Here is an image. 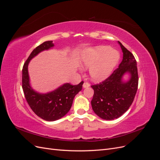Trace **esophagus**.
I'll list each match as a JSON object with an SVG mask.
<instances>
[{"label":"esophagus","instance_id":"1","mask_svg":"<svg viewBox=\"0 0 160 160\" xmlns=\"http://www.w3.org/2000/svg\"><path fill=\"white\" fill-rule=\"evenodd\" d=\"M89 86H90V84L88 83V82H85V83H83V88H89Z\"/></svg>","mask_w":160,"mask_h":160}]
</instances>
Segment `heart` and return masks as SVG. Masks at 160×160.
I'll return each mask as SVG.
<instances>
[{
    "instance_id": "1",
    "label": "heart",
    "mask_w": 160,
    "mask_h": 160,
    "mask_svg": "<svg viewBox=\"0 0 160 160\" xmlns=\"http://www.w3.org/2000/svg\"><path fill=\"white\" fill-rule=\"evenodd\" d=\"M119 59V52L107 46L87 49L82 52L80 62L84 67H89L91 78L99 82L109 76Z\"/></svg>"
}]
</instances>
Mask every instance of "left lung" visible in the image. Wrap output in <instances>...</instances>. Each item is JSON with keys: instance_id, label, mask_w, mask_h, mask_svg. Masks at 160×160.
<instances>
[{"instance_id": "obj_1", "label": "left lung", "mask_w": 160, "mask_h": 160, "mask_svg": "<svg viewBox=\"0 0 160 160\" xmlns=\"http://www.w3.org/2000/svg\"><path fill=\"white\" fill-rule=\"evenodd\" d=\"M123 56L118 68L99 84L92 85L94 90L91 100L92 109L96 115L105 120H112L122 116L132 104L138 87L137 62L133 55L118 41ZM129 72L130 79L122 81V75Z\"/></svg>"}]
</instances>
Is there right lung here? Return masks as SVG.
<instances>
[{
  "label": "right lung",
  "mask_w": 160,
  "mask_h": 160,
  "mask_svg": "<svg viewBox=\"0 0 160 160\" xmlns=\"http://www.w3.org/2000/svg\"><path fill=\"white\" fill-rule=\"evenodd\" d=\"M53 46L52 41H48L37 47L24 63L22 76V87L28 104L37 116L49 122L59 119L69 112L75 96L82 89L83 84V81L75 85L65 83L46 94L38 93L31 88L28 72V63L40 52Z\"/></svg>",
  "instance_id": "add662e5"
}]
</instances>
